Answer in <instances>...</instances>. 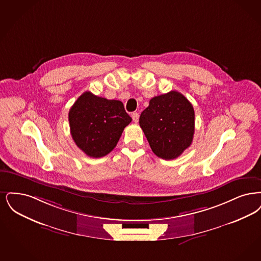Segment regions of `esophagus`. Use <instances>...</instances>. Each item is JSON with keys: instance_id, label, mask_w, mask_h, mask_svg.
I'll use <instances>...</instances> for the list:
<instances>
[{"instance_id": "obj_1", "label": "esophagus", "mask_w": 261, "mask_h": 261, "mask_svg": "<svg viewBox=\"0 0 261 261\" xmlns=\"http://www.w3.org/2000/svg\"><path fill=\"white\" fill-rule=\"evenodd\" d=\"M132 117H133V120H134V122H135V123H137V122H138V119H139V115H138L137 112L133 113Z\"/></svg>"}]
</instances>
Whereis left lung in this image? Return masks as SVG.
I'll list each match as a JSON object with an SVG mask.
<instances>
[{"mask_svg": "<svg viewBox=\"0 0 261 261\" xmlns=\"http://www.w3.org/2000/svg\"><path fill=\"white\" fill-rule=\"evenodd\" d=\"M139 125L159 158L175 159L192 143L194 108L180 92L171 91L149 101V106L140 115Z\"/></svg>", "mask_w": 261, "mask_h": 261, "instance_id": "left-lung-1", "label": "left lung"}]
</instances>
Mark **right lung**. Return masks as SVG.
Listing matches in <instances>:
<instances>
[{
	"label": "right lung",
	"mask_w": 261,
	"mask_h": 261,
	"mask_svg": "<svg viewBox=\"0 0 261 261\" xmlns=\"http://www.w3.org/2000/svg\"><path fill=\"white\" fill-rule=\"evenodd\" d=\"M70 132L76 145L89 157L101 158L116 147L132 122L120 100L84 92L68 114Z\"/></svg>",
	"instance_id": "obj_1"
}]
</instances>
